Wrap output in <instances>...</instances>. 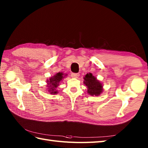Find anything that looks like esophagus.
Here are the masks:
<instances>
[{"instance_id":"esophagus-1","label":"esophagus","mask_w":148,"mask_h":148,"mask_svg":"<svg viewBox=\"0 0 148 148\" xmlns=\"http://www.w3.org/2000/svg\"><path fill=\"white\" fill-rule=\"evenodd\" d=\"M79 76V73H72L71 74V76L73 78H77Z\"/></svg>"}]
</instances>
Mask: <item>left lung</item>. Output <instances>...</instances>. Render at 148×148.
<instances>
[{
    "label": "left lung",
    "mask_w": 148,
    "mask_h": 148,
    "mask_svg": "<svg viewBox=\"0 0 148 148\" xmlns=\"http://www.w3.org/2000/svg\"><path fill=\"white\" fill-rule=\"evenodd\" d=\"M83 83L87 87V93L91 96H99L103 92V85L92 73H88L83 77Z\"/></svg>",
    "instance_id": "obj_1"
}]
</instances>
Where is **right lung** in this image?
Masks as SVG:
<instances>
[{
  "instance_id": "right-lung-1",
  "label": "right lung",
  "mask_w": 148,
  "mask_h": 148,
  "mask_svg": "<svg viewBox=\"0 0 148 148\" xmlns=\"http://www.w3.org/2000/svg\"><path fill=\"white\" fill-rule=\"evenodd\" d=\"M66 76H67V74H64L63 72H58L53 76L50 77L46 81V92H48L51 95L57 94L58 91L56 88L59 86L60 82L62 81Z\"/></svg>"
}]
</instances>
